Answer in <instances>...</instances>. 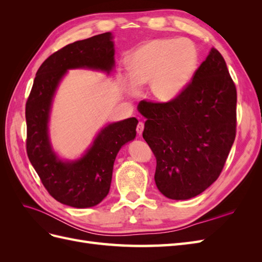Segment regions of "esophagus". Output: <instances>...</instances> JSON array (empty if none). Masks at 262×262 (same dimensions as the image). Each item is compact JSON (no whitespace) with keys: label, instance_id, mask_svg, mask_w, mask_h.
<instances>
[{"label":"esophagus","instance_id":"esophagus-1","mask_svg":"<svg viewBox=\"0 0 262 262\" xmlns=\"http://www.w3.org/2000/svg\"><path fill=\"white\" fill-rule=\"evenodd\" d=\"M143 130H144V123L142 122V121H140L138 123V125H137V132H138L139 136H141L142 132H143Z\"/></svg>","mask_w":262,"mask_h":262}]
</instances>
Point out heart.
I'll list each match as a JSON object with an SVG mask.
<instances>
[{"label": "heart", "mask_w": 262, "mask_h": 262, "mask_svg": "<svg viewBox=\"0 0 262 262\" xmlns=\"http://www.w3.org/2000/svg\"><path fill=\"white\" fill-rule=\"evenodd\" d=\"M129 75L137 87L149 84V93L157 102H169L186 89L198 67V52L185 39H155L132 53L128 62Z\"/></svg>", "instance_id": "1"}]
</instances>
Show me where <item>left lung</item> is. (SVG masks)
Wrapping results in <instances>:
<instances>
[{
  "label": "left lung",
  "mask_w": 262,
  "mask_h": 262,
  "mask_svg": "<svg viewBox=\"0 0 262 262\" xmlns=\"http://www.w3.org/2000/svg\"><path fill=\"white\" fill-rule=\"evenodd\" d=\"M236 102L235 84L215 48L175 99L140 102L143 138L156 157L155 184L165 196L190 199L219 178L236 136Z\"/></svg>",
  "instance_id": "8db88e82"
}]
</instances>
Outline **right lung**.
<instances>
[{
  "mask_svg": "<svg viewBox=\"0 0 262 262\" xmlns=\"http://www.w3.org/2000/svg\"><path fill=\"white\" fill-rule=\"evenodd\" d=\"M112 33L70 43L51 54L38 69L26 102L29 161L47 191L55 200L77 209L95 207L105 199L113 178L116 156L137 136L136 118L109 123L82 157L62 161L49 138V117L58 86L71 69H91L110 74L115 68Z\"/></svg>",
  "mask_w": 262,
  "mask_h": 262,
  "instance_id": "1",
  "label": "right lung"
}]
</instances>
